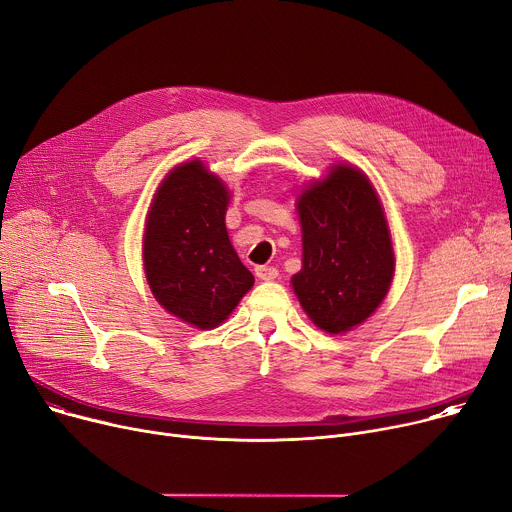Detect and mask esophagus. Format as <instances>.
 <instances>
[{
    "instance_id": "34e87169",
    "label": "esophagus",
    "mask_w": 512,
    "mask_h": 512,
    "mask_svg": "<svg viewBox=\"0 0 512 512\" xmlns=\"http://www.w3.org/2000/svg\"><path fill=\"white\" fill-rule=\"evenodd\" d=\"M255 275L263 282H271V280H275L277 275H280V271H277L271 265H259V267H255Z\"/></svg>"
}]
</instances>
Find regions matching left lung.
Masks as SVG:
<instances>
[{
    "mask_svg": "<svg viewBox=\"0 0 512 512\" xmlns=\"http://www.w3.org/2000/svg\"><path fill=\"white\" fill-rule=\"evenodd\" d=\"M302 224V269L294 292L316 327L345 333L384 300L394 251L388 222L367 177L337 165L298 202Z\"/></svg>",
    "mask_w": 512,
    "mask_h": 512,
    "instance_id": "1",
    "label": "left lung"
}]
</instances>
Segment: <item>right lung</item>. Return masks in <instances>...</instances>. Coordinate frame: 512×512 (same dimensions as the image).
<instances>
[{"mask_svg":"<svg viewBox=\"0 0 512 512\" xmlns=\"http://www.w3.org/2000/svg\"><path fill=\"white\" fill-rule=\"evenodd\" d=\"M228 192L200 161L175 167L153 200L145 273L159 304L198 329H212L251 290L255 277L228 241Z\"/></svg>","mask_w":512,"mask_h":512,"instance_id":"add662e5","label":"right lung"}]
</instances>
